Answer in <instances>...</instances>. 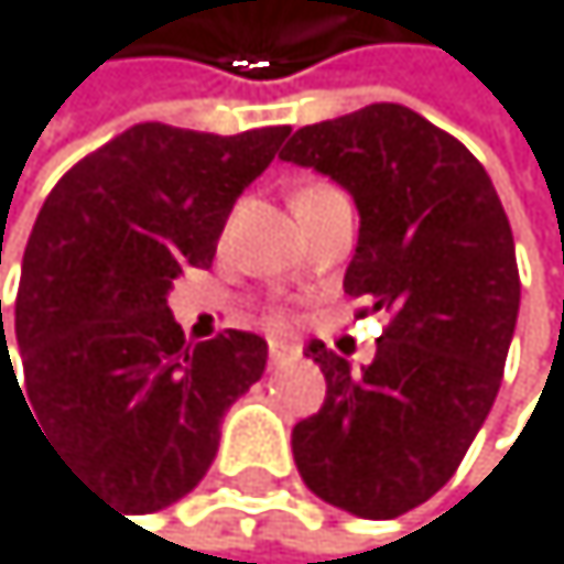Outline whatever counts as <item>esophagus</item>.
<instances>
[{"instance_id": "1", "label": "esophagus", "mask_w": 564, "mask_h": 564, "mask_svg": "<svg viewBox=\"0 0 564 564\" xmlns=\"http://www.w3.org/2000/svg\"><path fill=\"white\" fill-rule=\"evenodd\" d=\"M291 356H294V349H291V346H284V343H270V362H273V366L288 362Z\"/></svg>"}]
</instances>
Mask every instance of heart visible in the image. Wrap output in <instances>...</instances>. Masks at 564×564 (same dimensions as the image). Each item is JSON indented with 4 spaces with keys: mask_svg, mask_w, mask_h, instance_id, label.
<instances>
[{
    "mask_svg": "<svg viewBox=\"0 0 564 564\" xmlns=\"http://www.w3.org/2000/svg\"><path fill=\"white\" fill-rule=\"evenodd\" d=\"M276 325H284V315H276Z\"/></svg>",
    "mask_w": 564,
    "mask_h": 564,
    "instance_id": "1",
    "label": "heart"
}]
</instances>
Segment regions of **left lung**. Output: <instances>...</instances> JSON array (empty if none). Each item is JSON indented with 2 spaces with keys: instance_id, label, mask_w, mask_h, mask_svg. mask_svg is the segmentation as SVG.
<instances>
[{
  "instance_id": "8db88e82",
  "label": "left lung",
  "mask_w": 564,
  "mask_h": 564,
  "mask_svg": "<svg viewBox=\"0 0 564 564\" xmlns=\"http://www.w3.org/2000/svg\"><path fill=\"white\" fill-rule=\"evenodd\" d=\"M280 160L343 184L359 208L346 294L387 311L377 356L311 343L325 404L294 424L307 490L390 521L455 476L490 414L521 307L513 232L479 160L408 106L377 101L297 129Z\"/></svg>"
}]
</instances>
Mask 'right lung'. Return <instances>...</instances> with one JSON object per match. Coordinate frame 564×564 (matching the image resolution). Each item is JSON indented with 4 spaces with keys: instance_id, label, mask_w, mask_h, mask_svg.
Segmentation results:
<instances>
[{
    "instance_id": "1",
    "label": "right lung",
    "mask_w": 564,
    "mask_h": 564,
    "mask_svg": "<svg viewBox=\"0 0 564 564\" xmlns=\"http://www.w3.org/2000/svg\"><path fill=\"white\" fill-rule=\"evenodd\" d=\"M288 132L140 122L78 160L36 215L17 294L23 390L70 469L129 513L195 490L221 417L267 369L253 332L191 346L167 294L181 270L212 267L236 198ZM0 332L9 349L2 304Z\"/></svg>"
}]
</instances>
